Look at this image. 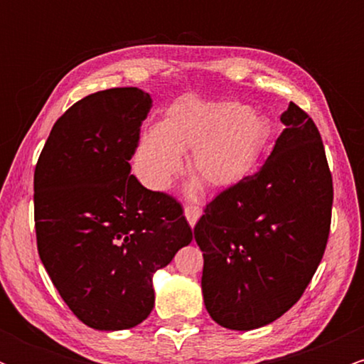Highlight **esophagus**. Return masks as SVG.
Instances as JSON below:
<instances>
[{
	"label": "esophagus",
	"instance_id": "esophagus-1",
	"mask_svg": "<svg viewBox=\"0 0 364 364\" xmlns=\"http://www.w3.org/2000/svg\"><path fill=\"white\" fill-rule=\"evenodd\" d=\"M200 215H202V208L196 207V205H186L185 207V217L186 220L190 223L191 228L196 224V220L200 219Z\"/></svg>",
	"mask_w": 364,
	"mask_h": 364
}]
</instances>
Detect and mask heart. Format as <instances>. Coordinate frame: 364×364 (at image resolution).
I'll list each match as a JSON object with an SVG mask.
<instances>
[{"instance_id":"obj_1","label":"heart","mask_w":364,"mask_h":364,"mask_svg":"<svg viewBox=\"0 0 364 364\" xmlns=\"http://www.w3.org/2000/svg\"><path fill=\"white\" fill-rule=\"evenodd\" d=\"M272 133L270 119L248 104L185 95L169 106L162 123L144 129L135 169L149 188L166 191L183 171L181 152L191 149V176L207 190H229L253 173Z\"/></svg>"}]
</instances>
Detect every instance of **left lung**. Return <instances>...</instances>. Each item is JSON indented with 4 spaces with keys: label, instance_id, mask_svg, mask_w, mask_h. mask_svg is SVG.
<instances>
[{
    "label": "left lung",
    "instance_id": "8db88e82",
    "mask_svg": "<svg viewBox=\"0 0 364 364\" xmlns=\"http://www.w3.org/2000/svg\"><path fill=\"white\" fill-rule=\"evenodd\" d=\"M258 173L220 191L195 225L212 320L253 330L282 316L310 284L328 241L333 186L323 141L294 102Z\"/></svg>",
    "mask_w": 364,
    "mask_h": 364
}]
</instances>
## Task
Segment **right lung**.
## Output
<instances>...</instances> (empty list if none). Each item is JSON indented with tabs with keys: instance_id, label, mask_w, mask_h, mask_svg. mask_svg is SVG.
<instances>
[{
	"instance_id": "add662e5",
	"label": "right lung",
	"mask_w": 364,
	"mask_h": 364,
	"mask_svg": "<svg viewBox=\"0 0 364 364\" xmlns=\"http://www.w3.org/2000/svg\"><path fill=\"white\" fill-rule=\"evenodd\" d=\"M150 107L136 87L87 95L54 123L36 164L39 257L92 328L141 323L154 308V274L193 240L181 203L129 174Z\"/></svg>"
}]
</instances>
